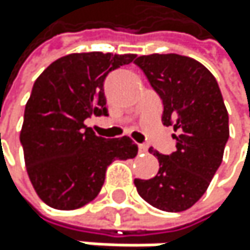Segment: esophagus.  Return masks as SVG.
<instances>
[{
  "label": "esophagus",
  "instance_id": "esophagus-1",
  "mask_svg": "<svg viewBox=\"0 0 250 250\" xmlns=\"http://www.w3.org/2000/svg\"><path fill=\"white\" fill-rule=\"evenodd\" d=\"M138 150H139V153H147L148 146H146V144H139V146H138Z\"/></svg>",
  "mask_w": 250,
  "mask_h": 250
}]
</instances>
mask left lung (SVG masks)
Returning a JSON list of instances; mask_svg holds the SVG:
<instances>
[{"label": "left lung", "instance_id": "1", "mask_svg": "<svg viewBox=\"0 0 250 250\" xmlns=\"http://www.w3.org/2000/svg\"><path fill=\"white\" fill-rule=\"evenodd\" d=\"M135 64L162 100V123L178 132L171 154L148 148L159 171L150 180L136 178V190L159 210L185 211L206 193L222 163L229 138L222 93L206 67L185 55H142Z\"/></svg>", "mask_w": 250, "mask_h": 250}]
</instances>
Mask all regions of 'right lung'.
<instances>
[{
  "label": "right lung",
  "instance_id": "obj_1",
  "mask_svg": "<svg viewBox=\"0 0 250 250\" xmlns=\"http://www.w3.org/2000/svg\"><path fill=\"white\" fill-rule=\"evenodd\" d=\"M136 55L70 54L37 78L23 112L21 146L31 183L44 204L75 210L93 201L115 159H133L138 146L127 138L97 136L83 121L108 115L106 76Z\"/></svg>",
  "mask_w": 250,
  "mask_h": 250
}]
</instances>
